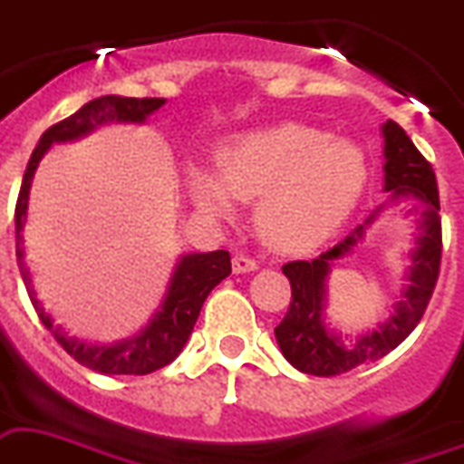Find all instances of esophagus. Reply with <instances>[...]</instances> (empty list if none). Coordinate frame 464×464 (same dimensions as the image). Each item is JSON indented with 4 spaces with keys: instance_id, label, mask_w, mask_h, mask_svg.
Masks as SVG:
<instances>
[{
    "instance_id": "obj_1",
    "label": "esophagus",
    "mask_w": 464,
    "mask_h": 464,
    "mask_svg": "<svg viewBox=\"0 0 464 464\" xmlns=\"http://www.w3.org/2000/svg\"><path fill=\"white\" fill-rule=\"evenodd\" d=\"M257 269V262L247 255H236L233 257V274H247V271Z\"/></svg>"
}]
</instances>
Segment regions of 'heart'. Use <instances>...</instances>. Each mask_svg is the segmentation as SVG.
I'll list each match as a JSON object with an SVG mask.
<instances>
[{
    "label": "heart",
    "mask_w": 464,
    "mask_h": 464,
    "mask_svg": "<svg viewBox=\"0 0 464 464\" xmlns=\"http://www.w3.org/2000/svg\"><path fill=\"white\" fill-rule=\"evenodd\" d=\"M217 167L219 179L190 173L199 207L228 214L231 198H259V233L278 250H307L336 233L367 183L355 145L303 123L236 135L219 150Z\"/></svg>",
    "instance_id": "heart-1"
}]
</instances>
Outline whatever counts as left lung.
<instances>
[{
	"instance_id": "left-lung-1",
	"label": "left lung",
	"mask_w": 464,
	"mask_h": 464,
	"mask_svg": "<svg viewBox=\"0 0 464 464\" xmlns=\"http://www.w3.org/2000/svg\"><path fill=\"white\" fill-rule=\"evenodd\" d=\"M383 142H386L383 145V157H386L383 190L391 193L393 199H415L421 214L417 250L412 252V266L408 271L410 284L402 291L401 303H395L389 322L360 338L355 345H345L324 326L322 312L324 295H326L324 281L329 276L331 265L348 257L350 252L362 243L364 233L374 224L383 205L376 207L362 224L353 228L341 243L322 252L317 259L312 262L297 259V262L284 265V274L291 281V307L274 334L285 360L304 374L341 376L360 364L376 362L383 355H389L424 317V310L439 281L443 238H440L436 173L431 164L421 157L415 142L410 140L408 133L395 121L383 123Z\"/></svg>"
}]
</instances>
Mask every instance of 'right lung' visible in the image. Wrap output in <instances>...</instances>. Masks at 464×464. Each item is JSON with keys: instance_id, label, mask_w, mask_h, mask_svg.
<instances>
[{"instance_id": "add662e5", "label": "right lung", "mask_w": 464, "mask_h": 464, "mask_svg": "<svg viewBox=\"0 0 464 464\" xmlns=\"http://www.w3.org/2000/svg\"><path fill=\"white\" fill-rule=\"evenodd\" d=\"M164 102H167L164 97L104 95L88 102V104H82L69 119H63V121L54 123V126H49L44 130L37 147L30 154V161L24 173V183H21V190H18L16 262L18 269H21V276H24L30 303L35 307L40 322L47 326L49 334L56 338V343L73 357L75 362H81L82 367L92 369V372H100V374L142 376L152 374L157 369L173 362L180 350H183V345H186L207 295L212 293L214 285H219L231 274V255L226 250H217L205 252V255H186V257H180L179 266L173 271L167 297L161 303V310L154 314L152 322L147 324L138 336L128 338V341L114 343V345H92V343L69 336L59 324H54V319L49 317V312L44 310L43 303L37 300L33 278H30L28 265H25L24 259L25 250L24 236H21L25 224V212H28L30 183H33V173H35L37 164H40L43 154L47 152L52 142L75 140V138L90 133L95 126L109 121L142 123Z\"/></svg>"}]
</instances>
